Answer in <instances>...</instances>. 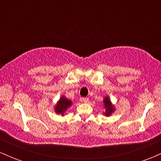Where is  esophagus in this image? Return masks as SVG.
Wrapping results in <instances>:
<instances>
[{
    "instance_id": "esophagus-1",
    "label": "esophagus",
    "mask_w": 161,
    "mask_h": 161,
    "mask_svg": "<svg viewBox=\"0 0 161 161\" xmlns=\"http://www.w3.org/2000/svg\"><path fill=\"white\" fill-rule=\"evenodd\" d=\"M81 101H82V102L83 103H88V101H89V99H88V97H82V98L81 99Z\"/></svg>"
}]
</instances>
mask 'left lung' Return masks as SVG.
<instances>
[{
  "label": "left lung",
  "mask_w": 161,
  "mask_h": 161,
  "mask_svg": "<svg viewBox=\"0 0 161 161\" xmlns=\"http://www.w3.org/2000/svg\"><path fill=\"white\" fill-rule=\"evenodd\" d=\"M103 103H104V108L105 109L104 111H103V114L105 116H110L112 115L115 112L116 108L114 104H112L110 98L108 96H105L103 100Z\"/></svg>",
  "instance_id": "obj_1"
}]
</instances>
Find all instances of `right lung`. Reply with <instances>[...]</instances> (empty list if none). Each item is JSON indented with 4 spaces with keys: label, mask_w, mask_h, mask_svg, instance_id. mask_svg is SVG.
<instances>
[{
    "label": "right lung",
    "mask_w": 161,
    "mask_h": 161,
    "mask_svg": "<svg viewBox=\"0 0 161 161\" xmlns=\"http://www.w3.org/2000/svg\"><path fill=\"white\" fill-rule=\"evenodd\" d=\"M72 104H73V102L71 101V100L66 98L65 95H62L60 97V99L57 101V104H55L54 111L58 115L64 116L65 115L67 109L71 106Z\"/></svg>",
    "instance_id": "add662e5"
}]
</instances>
